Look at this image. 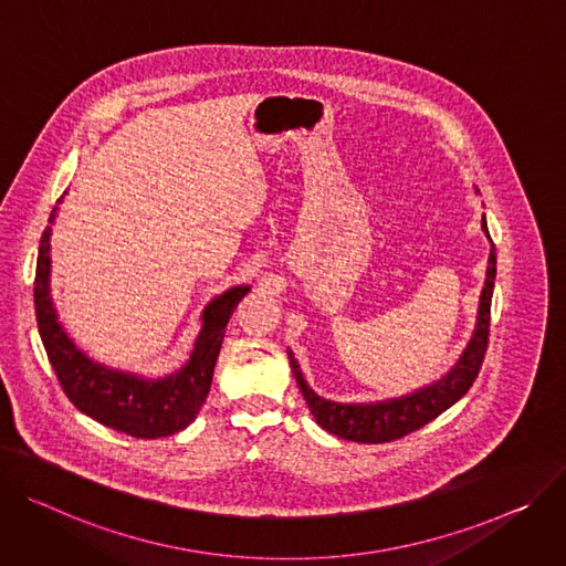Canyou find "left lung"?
I'll list each match as a JSON object with an SVG mask.
<instances>
[{"label": "left lung", "instance_id": "1", "mask_svg": "<svg viewBox=\"0 0 566 566\" xmlns=\"http://www.w3.org/2000/svg\"><path fill=\"white\" fill-rule=\"evenodd\" d=\"M481 229H483L485 238L490 240L485 216L481 218ZM494 276H496V256H494V244H492L490 256H488V268H485V281H483V290L479 296V307H476V324H474L468 346L463 348L461 357L443 375V378H438L431 385H424L407 396L375 400V402L326 400L310 389V385L303 378L298 361L294 359V353L287 348V359H290L292 373L296 378V385L307 402L310 413L315 416L317 424L339 438H346V441H353V443H389V441H396V438H402V436L424 427L427 422L441 416L446 409H450L454 402H459L468 394L472 382L476 380L479 368L483 364L485 348H488L490 303H492Z\"/></svg>", "mask_w": 566, "mask_h": 566}]
</instances>
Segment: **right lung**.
<instances>
[{
  "label": "right lung",
  "instance_id": "add662e5",
  "mask_svg": "<svg viewBox=\"0 0 566 566\" xmlns=\"http://www.w3.org/2000/svg\"><path fill=\"white\" fill-rule=\"evenodd\" d=\"M55 218L57 207H53L49 227L40 240L33 296L38 331L62 389L78 411L120 433L153 441V438H164L186 429L198 418L209 396L227 324L235 305L251 287H229L207 303L191 357L175 373H168L164 378H146L139 373L109 368L85 355L57 322V310L51 296L49 256L51 227Z\"/></svg>",
  "mask_w": 566,
  "mask_h": 566
}]
</instances>
